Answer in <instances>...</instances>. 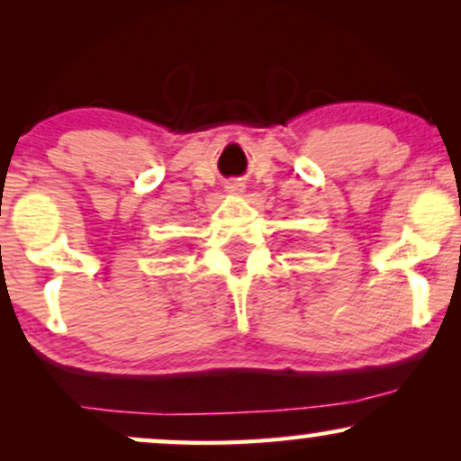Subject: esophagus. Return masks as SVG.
<instances>
[{"mask_svg":"<svg viewBox=\"0 0 461 461\" xmlns=\"http://www.w3.org/2000/svg\"><path fill=\"white\" fill-rule=\"evenodd\" d=\"M230 188H231V190H236V186H230Z\"/></svg>","mask_w":461,"mask_h":461,"instance_id":"1","label":"esophagus"}]
</instances>
